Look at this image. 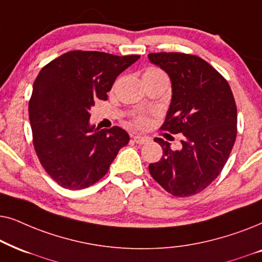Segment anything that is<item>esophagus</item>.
Listing matches in <instances>:
<instances>
[{
	"label": "esophagus",
	"mask_w": 262,
	"mask_h": 262,
	"mask_svg": "<svg viewBox=\"0 0 262 262\" xmlns=\"http://www.w3.org/2000/svg\"><path fill=\"white\" fill-rule=\"evenodd\" d=\"M133 139H134V141L139 145H144V144H146V142H148V140H149L148 138L141 137V135H134Z\"/></svg>",
	"instance_id": "esophagus-1"
}]
</instances>
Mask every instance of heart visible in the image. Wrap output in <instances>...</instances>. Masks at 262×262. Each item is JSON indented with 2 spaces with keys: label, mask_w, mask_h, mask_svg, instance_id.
Returning a JSON list of instances; mask_svg holds the SVG:
<instances>
[{
  "label": "heart",
  "mask_w": 262,
  "mask_h": 262,
  "mask_svg": "<svg viewBox=\"0 0 262 262\" xmlns=\"http://www.w3.org/2000/svg\"><path fill=\"white\" fill-rule=\"evenodd\" d=\"M159 76H166V75L164 74V72L162 71V69H159L157 67L146 68L144 71V74H142V78H147V79H155V78H159ZM138 122L140 124H142L145 121L142 120V118H140Z\"/></svg>",
  "instance_id": "1"
}]
</instances>
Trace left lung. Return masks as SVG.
<instances>
[{
  "label": "left lung",
  "instance_id": "8db88e82",
  "mask_svg": "<svg viewBox=\"0 0 262 262\" xmlns=\"http://www.w3.org/2000/svg\"><path fill=\"white\" fill-rule=\"evenodd\" d=\"M148 60L171 80L172 97L162 128L183 135L181 149L162 138L159 162L148 165L151 176L175 196L200 193L222 172L237 135V107L224 76L194 55L153 52Z\"/></svg>",
  "mask_w": 262,
  "mask_h": 262
}]
</instances>
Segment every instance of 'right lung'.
<instances>
[{"label":"right lung","mask_w":262,"mask_h":262,"mask_svg":"<svg viewBox=\"0 0 262 262\" xmlns=\"http://www.w3.org/2000/svg\"><path fill=\"white\" fill-rule=\"evenodd\" d=\"M139 58L74 50L41 68L29 103L33 146L61 187L79 190L98 182L128 144L124 129L91 125L90 109L97 99H107L117 76Z\"/></svg>","instance_id":"obj_1"}]
</instances>
